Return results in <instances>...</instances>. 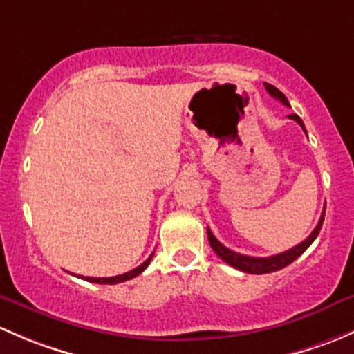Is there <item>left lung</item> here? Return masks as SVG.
I'll use <instances>...</instances> for the list:
<instances>
[{
    "instance_id": "obj_1",
    "label": "left lung",
    "mask_w": 354,
    "mask_h": 354,
    "mask_svg": "<svg viewBox=\"0 0 354 354\" xmlns=\"http://www.w3.org/2000/svg\"><path fill=\"white\" fill-rule=\"evenodd\" d=\"M266 88L274 99H279L283 104L289 106L286 95H284L279 88H276L274 85H270V84H266ZM289 118H291V120H295L296 123H298L299 127L305 130V124H303L301 118H299L298 114H289ZM324 216H326V209L322 210V216H320L319 224L315 226V230L312 231V234H310L305 241H301L299 245L292 246V248L288 250V252L277 253V255H272V257H248V255H241V253H238V252H233V250L226 248V246L221 243V241H217V238L214 236L212 231H210L209 227H207V236H209V243H210V246H212L214 252H216V255L219 257V259H223L226 263H230L231 267H234V269L243 270V272H248V274H270V272H276V270L284 269V267L289 266V263L295 262V260L298 259V257L301 255V253L305 252V250L308 248L313 241H315V238L319 236V233H320V227H322Z\"/></svg>"
}]
</instances>
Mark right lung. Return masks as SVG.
I'll use <instances>...</instances> for the list:
<instances>
[{
    "instance_id": "1",
    "label": "right lung",
    "mask_w": 354,
    "mask_h": 354,
    "mask_svg": "<svg viewBox=\"0 0 354 354\" xmlns=\"http://www.w3.org/2000/svg\"><path fill=\"white\" fill-rule=\"evenodd\" d=\"M152 255H154V253H152ZM152 255L149 257V259L145 260L144 263H140V266H138L137 269L130 270V272H127V274H121V276H114V277H84V276H78V277H80V279L88 281V283H94V284H118V283H124V281L133 279V277H137L138 274L144 272V270L147 269L149 263H151Z\"/></svg>"
}]
</instances>
